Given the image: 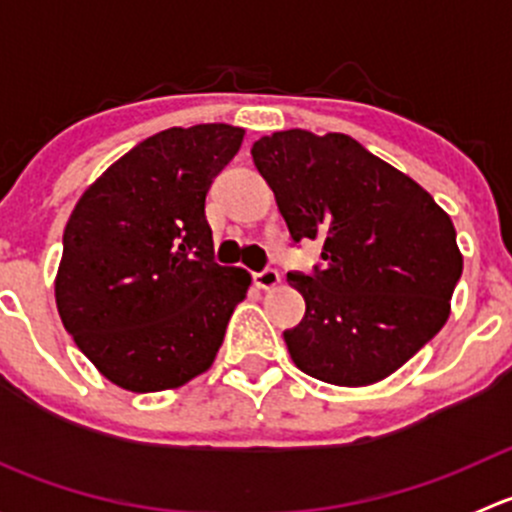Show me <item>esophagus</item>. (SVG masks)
<instances>
[{
  "label": "esophagus",
  "instance_id": "esophagus-1",
  "mask_svg": "<svg viewBox=\"0 0 512 512\" xmlns=\"http://www.w3.org/2000/svg\"><path fill=\"white\" fill-rule=\"evenodd\" d=\"M255 285L260 289H275L280 285V272L277 270H262V272H255Z\"/></svg>",
  "mask_w": 512,
  "mask_h": 512
}]
</instances>
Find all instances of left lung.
Returning a JSON list of instances; mask_svg holds the SVG:
<instances>
[{
  "label": "left lung",
  "instance_id": "1",
  "mask_svg": "<svg viewBox=\"0 0 512 512\" xmlns=\"http://www.w3.org/2000/svg\"><path fill=\"white\" fill-rule=\"evenodd\" d=\"M294 242L322 240V267L289 272L307 312L285 342L304 374L337 386L386 379L451 314L456 227L409 175L344 133L280 131L252 146Z\"/></svg>",
  "mask_w": 512,
  "mask_h": 512
}]
</instances>
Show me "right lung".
Here are the masks:
<instances>
[{
    "instance_id": "right-lung-1",
    "label": "right lung",
    "mask_w": 512,
    "mask_h": 512,
    "mask_svg": "<svg viewBox=\"0 0 512 512\" xmlns=\"http://www.w3.org/2000/svg\"><path fill=\"white\" fill-rule=\"evenodd\" d=\"M242 138L227 123L160 131L76 203L56 309L111 384L136 394L178 389L213 366L252 277L213 260L205 195Z\"/></svg>"
}]
</instances>
